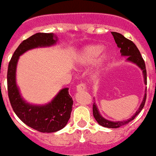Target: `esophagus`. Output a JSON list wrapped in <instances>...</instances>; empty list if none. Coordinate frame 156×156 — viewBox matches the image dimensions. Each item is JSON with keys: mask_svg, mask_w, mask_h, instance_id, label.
<instances>
[{"mask_svg": "<svg viewBox=\"0 0 156 156\" xmlns=\"http://www.w3.org/2000/svg\"><path fill=\"white\" fill-rule=\"evenodd\" d=\"M86 85L84 83H81L79 84V85H78L77 86V91L78 92H82V91H84L85 89H86Z\"/></svg>", "mask_w": 156, "mask_h": 156, "instance_id": "1", "label": "esophagus"}]
</instances>
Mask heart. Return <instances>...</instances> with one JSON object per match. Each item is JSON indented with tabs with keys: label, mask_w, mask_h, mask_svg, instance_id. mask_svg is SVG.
Returning a JSON list of instances; mask_svg holds the SVG:
<instances>
[{
	"label": "heart",
	"mask_w": 156,
	"mask_h": 156,
	"mask_svg": "<svg viewBox=\"0 0 156 156\" xmlns=\"http://www.w3.org/2000/svg\"><path fill=\"white\" fill-rule=\"evenodd\" d=\"M103 44H89L80 50L74 59V63L78 67H86L97 61L95 70V77H99L108 67L112 60V54L109 51H104Z\"/></svg>",
	"instance_id": "obj_1"
}]
</instances>
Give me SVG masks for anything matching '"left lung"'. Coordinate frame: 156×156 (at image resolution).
I'll return each instance as SVG.
<instances>
[{
    "label": "left lung",
    "mask_w": 156,
    "mask_h": 156,
    "mask_svg": "<svg viewBox=\"0 0 156 156\" xmlns=\"http://www.w3.org/2000/svg\"><path fill=\"white\" fill-rule=\"evenodd\" d=\"M112 34L113 35L114 39L115 41V43L117 44V46L120 48V52L122 56H127L126 61L130 62L132 63H134L136 66L140 67L141 69L142 72H143V76H144V84L147 85V72H146V67H145V63L144 61L143 58H142L141 55H140V51L138 50L137 47L135 45V44L132 41L129 40V39L126 38L122 34H121L117 33V32H112ZM146 90L145 89V93L144 96L143 101H142L141 104H140V107L138 108V110L136 111V113L133 115L131 118H129L127 120H124V121H117V122H113L108 120V119H104L102 115H101L100 112H99L98 108H97V104L96 103H93V116H94L95 119L97 120V122L101 126L104 127H107V128H113L116 129L119 128L120 126L126 125L129 122L135 119L138 114L141 112L143 109L144 104H145L146 101Z\"/></svg>",
    "instance_id": "8db88e82"
}]
</instances>
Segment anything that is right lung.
Segmentation results:
<instances>
[{
  "label": "right lung",
  "instance_id": "add662e5",
  "mask_svg": "<svg viewBox=\"0 0 156 156\" xmlns=\"http://www.w3.org/2000/svg\"><path fill=\"white\" fill-rule=\"evenodd\" d=\"M57 40V37L52 33H37L32 35L16 48L8 68V93L13 111L26 125L41 133L56 132L67 124L73 105L69 89H61L48 104H30L22 97L16 84V67L20 56L24 52L33 48L52 46L56 44Z\"/></svg>",
  "mask_w": 156,
  "mask_h": 156
}]
</instances>
